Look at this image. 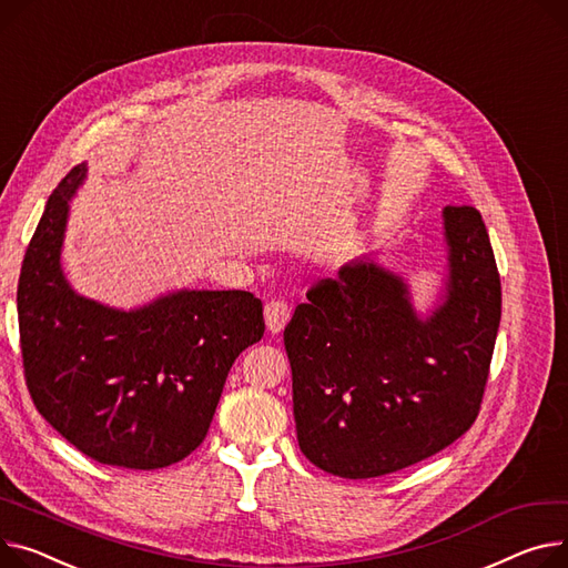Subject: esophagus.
Here are the masks:
<instances>
[{"instance_id":"esophagus-1","label":"esophagus","mask_w":568,"mask_h":568,"mask_svg":"<svg viewBox=\"0 0 568 568\" xmlns=\"http://www.w3.org/2000/svg\"><path fill=\"white\" fill-rule=\"evenodd\" d=\"M264 322H267L270 333H281L290 322V306L285 301H270V304L264 306Z\"/></svg>"}]
</instances>
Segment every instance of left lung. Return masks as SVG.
Listing matches in <instances>:
<instances>
[{"instance_id":"8db88e82","label":"left lung","mask_w":568,"mask_h":568,"mask_svg":"<svg viewBox=\"0 0 568 568\" xmlns=\"http://www.w3.org/2000/svg\"><path fill=\"white\" fill-rule=\"evenodd\" d=\"M445 296L420 317L372 257L308 290L283 339L298 447L324 473H397L464 436L479 413L500 326V274L481 214L443 210Z\"/></svg>"}]
</instances>
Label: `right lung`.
I'll return each instance as SVG.
<instances>
[{
	"label": "right lung",
	"mask_w": 568,
	"mask_h": 568,
	"mask_svg": "<svg viewBox=\"0 0 568 568\" xmlns=\"http://www.w3.org/2000/svg\"><path fill=\"white\" fill-rule=\"evenodd\" d=\"M74 166L48 199L18 281L20 349L38 413L98 464L155 470L203 443L235 358L264 333L244 290H180L136 311L74 292L61 272Z\"/></svg>",
	"instance_id": "right-lung-1"
}]
</instances>
